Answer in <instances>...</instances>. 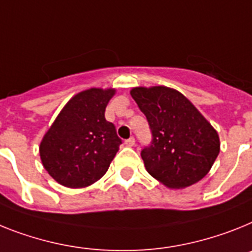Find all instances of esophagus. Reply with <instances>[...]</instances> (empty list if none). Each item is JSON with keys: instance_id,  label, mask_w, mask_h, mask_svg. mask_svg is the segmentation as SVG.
<instances>
[{"instance_id": "esophagus-1", "label": "esophagus", "mask_w": 252, "mask_h": 252, "mask_svg": "<svg viewBox=\"0 0 252 252\" xmlns=\"http://www.w3.org/2000/svg\"><path fill=\"white\" fill-rule=\"evenodd\" d=\"M134 143H136V139L133 138V137H130V138H128L124 141V145L128 146V147H132V146H134Z\"/></svg>"}]
</instances>
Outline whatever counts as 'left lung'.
Here are the masks:
<instances>
[{"label": "left lung", "mask_w": 252, "mask_h": 252, "mask_svg": "<svg viewBox=\"0 0 252 252\" xmlns=\"http://www.w3.org/2000/svg\"><path fill=\"white\" fill-rule=\"evenodd\" d=\"M130 94L151 129V143L141 151L149 174L170 188L204 178L220 150L210 123L181 92L168 87H137Z\"/></svg>", "instance_id": "8db88e82"}]
</instances>
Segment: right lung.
Here are the masks:
<instances>
[{
    "mask_svg": "<svg viewBox=\"0 0 252 252\" xmlns=\"http://www.w3.org/2000/svg\"><path fill=\"white\" fill-rule=\"evenodd\" d=\"M115 90L91 88L75 94L44 134L39 146L48 174L65 187L92 185L107 172L122 139L105 119Z\"/></svg>",
    "mask_w": 252,
    "mask_h": 252,
    "instance_id": "add662e5",
    "label": "right lung"
}]
</instances>
